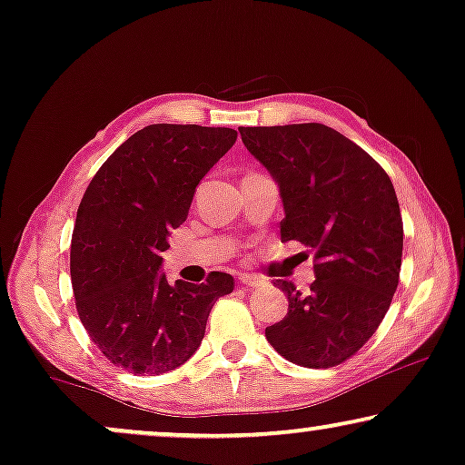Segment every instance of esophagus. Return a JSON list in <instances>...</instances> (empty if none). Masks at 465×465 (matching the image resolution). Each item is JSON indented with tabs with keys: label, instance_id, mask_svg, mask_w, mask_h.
Segmentation results:
<instances>
[{
	"label": "esophagus",
	"instance_id": "1",
	"mask_svg": "<svg viewBox=\"0 0 465 465\" xmlns=\"http://www.w3.org/2000/svg\"><path fill=\"white\" fill-rule=\"evenodd\" d=\"M238 282L242 286H259L261 284V278L259 276H252V273H238Z\"/></svg>",
	"mask_w": 465,
	"mask_h": 465
}]
</instances>
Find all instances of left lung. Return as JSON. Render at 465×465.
I'll return each instance as SVG.
<instances>
[{"instance_id":"left-lung-1","label":"left lung","mask_w":465,"mask_h":465,"mask_svg":"<svg viewBox=\"0 0 465 465\" xmlns=\"http://www.w3.org/2000/svg\"><path fill=\"white\" fill-rule=\"evenodd\" d=\"M240 134L280 187V238L313 251L310 291L276 280L289 312L265 337L292 364L331 369L369 341L396 292L402 217L394 185L362 147L324 124L240 128Z\"/></svg>"}]
</instances>
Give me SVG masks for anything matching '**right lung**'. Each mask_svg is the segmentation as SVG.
Masks as SVG:
<instances>
[{"mask_svg":"<svg viewBox=\"0 0 465 465\" xmlns=\"http://www.w3.org/2000/svg\"><path fill=\"white\" fill-rule=\"evenodd\" d=\"M235 139L233 128L152 124L90 181L71 235V284L84 329L115 366L134 375L174 371L200 348L214 301L233 291L223 272L202 284H168L160 254Z\"/></svg>","mask_w":465,"mask_h":465,"instance_id":"obj_1","label":"right lung"}]
</instances>
